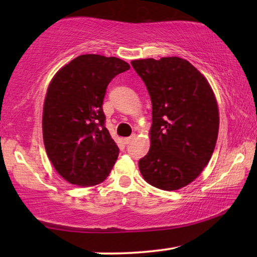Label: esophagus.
<instances>
[{"mask_svg": "<svg viewBox=\"0 0 257 257\" xmlns=\"http://www.w3.org/2000/svg\"><path fill=\"white\" fill-rule=\"evenodd\" d=\"M133 139H136V135H132L131 137H127V138H125V139H124V143H125V144H130V143L132 142Z\"/></svg>", "mask_w": 257, "mask_h": 257, "instance_id": "34e87169", "label": "esophagus"}]
</instances>
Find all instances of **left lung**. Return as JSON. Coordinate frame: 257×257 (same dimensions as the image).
<instances>
[{
    "mask_svg": "<svg viewBox=\"0 0 257 257\" xmlns=\"http://www.w3.org/2000/svg\"><path fill=\"white\" fill-rule=\"evenodd\" d=\"M131 64L152 101L149 153L139 160L144 179L164 191L196 179L212 158L219 110L207 79L186 59H137Z\"/></svg>",
    "mask_w": 257,
    "mask_h": 257,
    "instance_id": "1",
    "label": "left lung"
}]
</instances>
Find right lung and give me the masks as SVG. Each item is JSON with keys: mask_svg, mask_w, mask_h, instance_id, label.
<instances>
[{"mask_svg": "<svg viewBox=\"0 0 257 257\" xmlns=\"http://www.w3.org/2000/svg\"><path fill=\"white\" fill-rule=\"evenodd\" d=\"M130 69L115 57L82 55L59 70L48 87L43 140L59 175L77 186H94L108 177L119 149L105 127L106 87Z\"/></svg>", "mask_w": 257, "mask_h": 257, "instance_id": "right-lung-1", "label": "right lung"}]
</instances>
